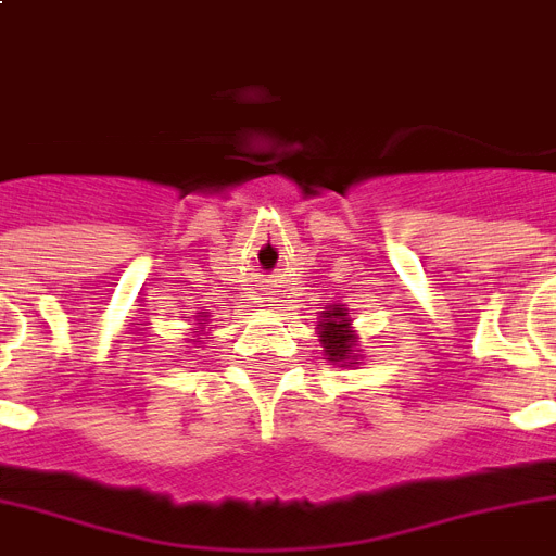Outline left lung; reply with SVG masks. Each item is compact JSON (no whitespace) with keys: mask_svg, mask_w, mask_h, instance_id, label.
<instances>
[{"mask_svg":"<svg viewBox=\"0 0 556 556\" xmlns=\"http://www.w3.org/2000/svg\"><path fill=\"white\" fill-rule=\"evenodd\" d=\"M317 331H320L323 355H326V361L349 366L361 357L357 355V352H361V349H357L361 338L352 331V317H349L346 308L334 305L331 312H323V323L317 326Z\"/></svg>","mask_w":556,"mask_h":556,"instance_id":"obj_1","label":"left lung"}]
</instances>
